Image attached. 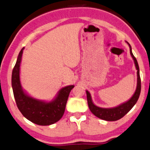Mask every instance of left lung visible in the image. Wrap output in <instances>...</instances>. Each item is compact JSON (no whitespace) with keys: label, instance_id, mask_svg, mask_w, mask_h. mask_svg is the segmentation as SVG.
I'll use <instances>...</instances> for the list:
<instances>
[{"label":"left lung","instance_id":"1","mask_svg":"<svg viewBox=\"0 0 150 150\" xmlns=\"http://www.w3.org/2000/svg\"><path fill=\"white\" fill-rule=\"evenodd\" d=\"M127 44L129 45L130 50V55L132 57L134 63L135 67L137 70V88L135 90L134 93L132 95L131 98L129 99L128 101H125V102L122 103L120 105L111 108H103L96 106L93 102L92 99H91V94L88 90H86V97H87L88 105L89 107L90 111L94 114L96 117L98 118L101 119V120H106V121H117L120 119L122 118L125 114H127L132 109L135 104L137 101L139 97L140 91H141V79H140L139 76V65H138L137 61L136 58L134 57L132 51V47L130 44L128 42H127Z\"/></svg>","mask_w":150,"mask_h":150}]
</instances>
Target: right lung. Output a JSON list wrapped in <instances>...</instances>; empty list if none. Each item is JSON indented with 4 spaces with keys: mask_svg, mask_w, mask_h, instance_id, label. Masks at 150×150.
I'll return each mask as SVG.
<instances>
[{
    "mask_svg": "<svg viewBox=\"0 0 150 150\" xmlns=\"http://www.w3.org/2000/svg\"><path fill=\"white\" fill-rule=\"evenodd\" d=\"M24 48L21 50L12 72L13 91L19 111L23 117L33 123L47 126L60 120L65 112L70 91L74 85L62 87L51 101L41 100L33 97L22 87L20 78L21 63Z\"/></svg>",
    "mask_w": 150,
    "mask_h": 150,
    "instance_id": "1",
    "label": "right lung"
}]
</instances>
